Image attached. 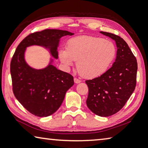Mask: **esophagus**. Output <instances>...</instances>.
I'll return each mask as SVG.
<instances>
[{"label":"esophagus","mask_w":148,"mask_h":148,"mask_svg":"<svg viewBox=\"0 0 148 148\" xmlns=\"http://www.w3.org/2000/svg\"><path fill=\"white\" fill-rule=\"evenodd\" d=\"M74 83L75 84H79L80 82H81V80H79V79L76 78V77H74Z\"/></svg>","instance_id":"1"}]
</instances>
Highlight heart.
<instances>
[{"label": "heart", "mask_w": 148, "mask_h": 148, "mask_svg": "<svg viewBox=\"0 0 148 148\" xmlns=\"http://www.w3.org/2000/svg\"><path fill=\"white\" fill-rule=\"evenodd\" d=\"M113 42L99 37L78 36L70 39L66 49L59 52L60 61L69 69L77 61L79 74L87 78H94L104 74L116 57Z\"/></svg>", "instance_id": "heart-1"}]
</instances>
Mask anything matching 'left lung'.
Wrapping results in <instances>:
<instances>
[{"label":"left lung","instance_id":"8db88e82","mask_svg":"<svg viewBox=\"0 0 148 148\" xmlns=\"http://www.w3.org/2000/svg\"><path fill=\"white\" fill-rule=\"evenodd\" d=\"M100 32L116 42V58L111 68L101 76L86 81L89 88L86 104L95 114L108 117L119 112L134 91L138 65L123 39L110 32Z\"/></svg>","mask_w":148,"mask_h":148}]
</instances>
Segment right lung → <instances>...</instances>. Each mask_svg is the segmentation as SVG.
<instances>
[{
	"mask_svg": "<svg viewBox=\"0 0 148 148\" xmlns=\"http://www.w3.org/2000/svg\"><path fill=\"white\" fill-rule=\"evenodd\" d=\"M73 34L62 30L45 29L29 34L17 47L10 64L13 92L22 106L34 116L47 117L55 113L74 85V78L57 69L51 57L44 68H32L25 60L26 49L32 46L43 47L57 59L60 40Z\"/></svg>",
	"mask_w": 148,
	"mask_h": 148,
	"instance_id": "right-lung-1",
	"label": "right lung"
}]
</instances>
